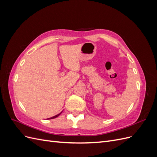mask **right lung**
I'll return each instance as SVG.
<instances>
[{
	"instance_id": "right-lung-1",
	"label": "right lung",
	"mask_w": 157,
	"mask_h": 157,
	"mask_svg": "<svg viewBox=\"0 0 157 157\" xmlns=\"http://www.w3.org/2000/svg\"><path fill=\"white\" fill-rule=\"evenodd\" d=\"M63 111H61L60 113H59V114H58V115H55V116H54V117H50V118H47V119H53V118H56V117H58V116H59L61 114V113H62Z\"/></svg>"
}]
</instances>
